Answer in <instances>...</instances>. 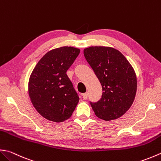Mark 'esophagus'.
Masks as SVG:
<instances>
[{"label": "esophagus", "instance_id": "34e87169", "mask_svg": "<svg viewBox=\"0 0 161 161\" xmlns=\"http://www.w3.org/2000/svg\"><path fill=\"white\" fill-rule=\"evenodd\" d=\"M81 96H82L83 98H84V100H86L87 97H88V93H85L81 94Z\"/></svg>", "mask_w": 161, "mask_h": 161}]
</instances>
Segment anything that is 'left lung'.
<instances>
[{
    "mask_svg": "<svg viewBox=\"0 0 161 161\" xmlns=\"http://www.w3.org/2000/svg\"><path fill=\"white\" fill-rule=\"evenodd\" d=\"M84 55L103 88L100 100L90 102L94 113L105 121L121 117L130 108L136 94L133 68L120 52L112 47H90L84 50Z\"/></svg>",
    "mask_w": 161,
    "mask_h": 161,
    "instance_id": "8db88e82",
    "label": "left lung"
}]
</instances>
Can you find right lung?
Instances as JSON below:
<instances>
[{"mask_svg":"<svg viewBox=\"0 0 161 161\" xmlns=\"http://www.w3.org/2000/svg\"><path fill=\"white\" fill-rule=\"evenodd\" d=\"M80 50L62 47L47 52L37 63L28 81L34 108L47 120L63 122L72 116L80 100L66 72Z\"/></svg>","mask_w":161,"mask_h":161,"instance_id":"1","label":"right lung"}]
</instances>
